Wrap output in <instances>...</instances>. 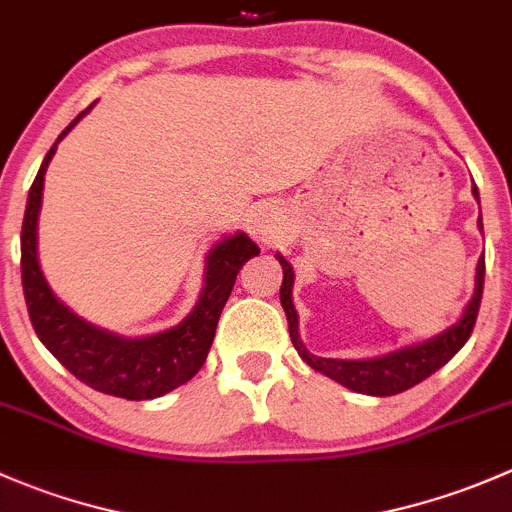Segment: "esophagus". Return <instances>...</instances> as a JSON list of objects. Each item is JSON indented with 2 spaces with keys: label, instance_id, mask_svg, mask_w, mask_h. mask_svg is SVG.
Wrapping results in <instances>:
<instances>
[{
  "label": "esophagus",
  "instance_id": "34e87169",
  "mask_svg": "<svg viewBox=\"0 0 512 512\" xmlns=\"http://www.w3.org/2000/svg\"><path fill=\"white\" fill-rule=\"evenodd\" d=\"M282 225H285V218H282V210L277 205L262 203L252 210L250 232L265 245H272L282 235Z\"/></svg>",
  "mask_w": 512,
  "mask_h": 512
}]
</instances>
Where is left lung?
<instances>
[{
  "mask_svg": "<svg viewBox=\"0 0 512 512\" xmlns=\"http://www.w3.org/2000/svg\"><path fill=\"white\" fill-rule=\"evenodd\" d=\"M473 195H476L478 205V188L473 185ZM478 230L483 232V220L478 215ZM277 260L282 265V287H280V302L287 314L289 337H292L297 354L312 366L319 374L329 376L337 384L347 386L349 391L366 396H394L401 391L411 389V386L421 384L431 374H436L443 364L453 359L461 352L463 344L468 342L476 324L480 297H483V280H485V257H480L476 265V287H473L471 299L463 307V314L458 317L456 324L446 327L443 332L433 334V337L421 339V342L406 344V347L394 349L389 354L371 356V359H324V356H314L304 347L302 337H299V314L292 302V287H294V270L285 257L277 252Z\"/></svg>",
  "mask_w": 512,
  "mask_h": 512,
  "instance_id": "1",
  "label": "left lung"
}]
</instances>
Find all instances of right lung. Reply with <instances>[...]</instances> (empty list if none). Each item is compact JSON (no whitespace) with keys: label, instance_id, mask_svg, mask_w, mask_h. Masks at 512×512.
Instances as JSON below:
<instances>
[{"label":"right lung","instance_id":"right-lung-1","mask_svg":"<svg viewBox=\"0 0 512 512\" xmlns=\"http://www.w3.org/2000/svg\"><path fill=\"white\" fill-rule=\"evenodd\" d=\"M94 106L74 118L61 131L46 153L27 198L22 223V285L29 319L36 337L79 381L103 394L128 401H146L165 396L193 379L208 359L215 339L220 312H223L237 272L250 257L260 255V247L245 235L232 232L220 237L205 255L203 289L195 307L173 327L146 337H123L86 322L66 307L46 282L39 265V213L44 195V175L54 158L61 138Z\"/></svg>","mask_w":512,"mask_h":512}]
</instances>
